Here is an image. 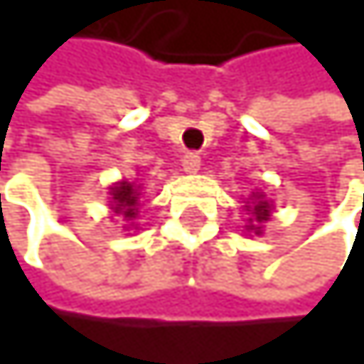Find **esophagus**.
I'll use <instances>...</instances> for the list:
<instances>
[{
  "label": "esophagus",
  "mask_w": 364,
  "mask_h": 364,
  "mask_svg": "<svg viewBox=\"0 0 364 364\" xmlns=\"http://www.w3.org/2000/svg\"><path fill=\"white\" fill-rule=\"evenodd\" d=\"M182 168H184V173H198V171H200V154L186 152L182 157Z\"/></svg>",
  "instance_id": "esophagus-1"
}]
</instances>
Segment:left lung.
<instances>
[{
	"instance_id": "obj_1",
	"label": "left lung",
	"mask_w": 364,
	"mask_h": 364,
	"mask_svg": "<svg viewBox=\"0 0 364 364\" xmlns=\"http://www.w3.org/2000/svg\"><path fill=\"white\" fill-rule=\"evenodd\" d=\"M253 196H255V193H253ZM269 210H271L269 203H267V200H262V198L257 196V203H255V207H253L255 221H257V223H264L267 218H269ZM250 230H255V232H259V230H257L255 225H250Z\"/></svg>"
}]
</instances>
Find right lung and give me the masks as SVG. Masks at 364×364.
I'll return each instance as SVG.
<instances>
[{
  "instance_id": "add662e5",
  "label": "right lung",
  "mask_w": 364,
  "mask_h": 364,
  "mask_svg": "<svg viewBox=\"0 0 364 364\" xmlns=\"http://www.w3.org/2000/svg\"><path fill=\"white\" fill-rule=\"evenodd\" d=\"M111 196H114V203H116L114 210L116 212H122V214H125V218H134V214H136V198H139L134 184L120 182L118 186L111 189Z\"/></svg>"
}]
</instances>
